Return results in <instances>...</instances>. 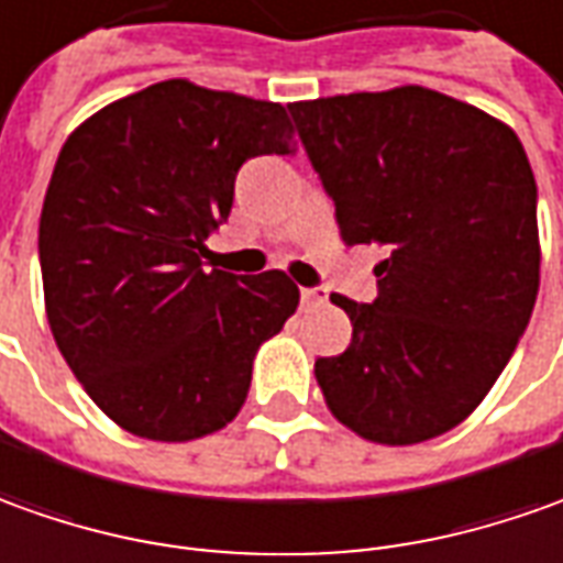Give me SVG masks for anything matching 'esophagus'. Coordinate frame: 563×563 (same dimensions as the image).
I'll list each match as a JSON object with an SVG mask.
<instances>
[{
  "label": "esophagus",
  "instance_id": "34e87169",
  "mask_svg": "<svg viewBox=\"0 0 563 563\" xmlns=\"http://www.w3.org/2000/svg\"><path fill=\"white\" fill-rule=\"evenodd\" d=\"M327 289H320V286H305L301 289V305L305 308H320V305H327Z\"/></svg>",
  "mask_w": 563,
  "mask_h": 563
}]
</instances>
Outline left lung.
Returning a JSON list of instances; mask_svg holds the SVG:
<instances>
[{"label":"left lung","instance_id":"1","mask_svg":"<svg viewBox=\"0 0 563 563\" xmlns=\"http://www.w3.org/2000/svg\"><path fill=\"white\" fill-rule=\"evenodd\" d=\"M289 113L347 246L378 243V296L351 345L313 363L332 416L407 446L468 419L506 369L539 292L537 178L518 135L422 86L296 101Z\"/></svg>","mask_w":563,"mask_h":563}]
</instances>
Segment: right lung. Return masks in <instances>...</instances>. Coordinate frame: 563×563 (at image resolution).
I'll return each instance as SVG.
<instances>
[{
	"label": "right lung",
	"instance_id": "1",
	"mask_svg": "<svg viewBox=\"0 0 563 563\" xmlns=\"http://www.w3.org/2000/svg\"><path fill=\"white\" fill-rule=\"evenodd\" d=\"M296 153L286 107L187 79L120 98L73 129L40 218L45 313L101 410L185 443L240 412L255 351L296 313L283 271H202L240 166Z\"/></svg>",
	"mask_w": 563,
	"mask_h": 563
}]
</instances>
